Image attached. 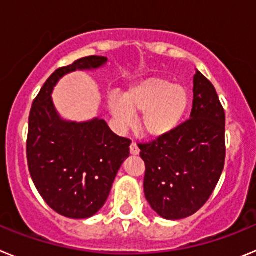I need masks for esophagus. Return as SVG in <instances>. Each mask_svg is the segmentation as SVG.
I'll return each mask as SVG.
<instances>
[{
    "mask_svg": "<svg viewBox=\"0 0 256 256\" xmlns=\"http://www.w3.org/2000/svg\"><path fill=\"white\" fill-rule=\"evenodd\" d=\"M130 154H132V155H138V154H140L138 146H137V144H136L134 142H132V144H130Z\"/></svg>",
    "mask_w": 256,
    "mask_h": 256,
    "instance_id": "34e87169",
    "label": "esophagus"
}]
</instances>
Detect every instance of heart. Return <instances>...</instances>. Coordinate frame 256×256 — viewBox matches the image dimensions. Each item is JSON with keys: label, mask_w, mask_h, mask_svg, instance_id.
I'll use <instances>...</instances> for the list:
<instances>
[{"label": "heart", "mask_w": 256, "mask_h": 256, "mask_svg": "<svg viewBox=\"0 0 256 256\" xmlns=\"http://www.w3.org/2000/svg\"><path fill=\"white\" fill-rule=\"evenodd\" d=\"M188 91L168 79L148 78L130 86L123 96L108 97V110L120 126L141 114V130L150 138H162L182 126L190 108Z\"/></svg>", "instance_id": "obj_1"}]
</instances>
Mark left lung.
Masks as SVG:
<instances>
[{"instance_id": "obj_1", "label": "left lung", "mask_w": 256, "mask_h": 256, "mask_svg": "<svg viewBox=\"0 0 256 256\" xmlns=\"http://www.w3.org/2000/svg\"><path fill=\"white\" fill-rule=\"evenodd\" d=\"M226 114L216 88L194 76L191 116L172 134L138 144L146 200L165 219L187 218L209 200L224 168Z\"/></svg>"}]
</instances>
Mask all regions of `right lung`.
Listing matches in <instances>:
<instances>
[{
	"label": "right lung",
	"mask_w": 256,
	"mask_h": 256,
	"mask_svg": "<svg viewBox=\"0 0 256 256\" xmlns=\"http://www.w3.org/2000/svg\"><path fill=\"white\" fill-rule=\"evenodd\" d=\"M106 61L104 56H87L58 68L40 88L29 114V173L47 205L66 218L84 219L96 214L130 156V140L115 134L105 120H62L52 102L54 87L65 74L97 69Z\"/></svg>",
	"instance_id": "add662e5"
}]
</instances>
